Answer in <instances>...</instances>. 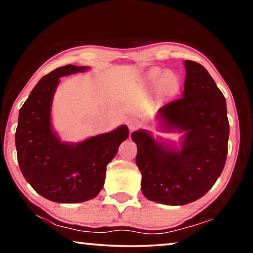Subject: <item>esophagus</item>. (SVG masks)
I'll list each match as a JSON object with an SVG mask.
<instances>
[{"label":"esophagus","mask_w":253,"mask_h":253,"mask_svg":"<svg viewBox=\"0 0 253 253\" xmlns=\"http://www.w3.org/2000/svg\"><path fill=\"white\" fill-rule=\"evenodd\" d=\"M140 127V124L139 122L135 121V119H131V121L128 122V128H129V131H134L136 129H138V128Z\"/></svg>","instance_id":"obj_1"}]
</instances>
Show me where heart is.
<instances>
[{"mask_svg": "<svg viewBox=\"0 0 253 253\" xmlns=\"http://www.w3.org/2000/svg\"><path fill=\"white\" fill-rule=\"evenodd\" d=\"M147 80L149 81L151 84H157L160 83V81L163 79V83H164V87L166 89H174L176 87V84H177V80H176V77L173 74V72H163V70L158 69V68H153L148 71V74L146 76Z\"/></svg>", "mask_w": 253, "mask_h": 253, "instance_id": "1", "label": "heart"}]
</instances>
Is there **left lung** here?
Instances as JSON below:
<instances>
[{"instance_id": "8db88e82", "label": "left lung", "mask_w": 253, "mask_h": 253, "mask_svg": "<svg viewBox=\"0 0 253 253\" xmlns=\"http://www.w3.org/2000/svg\"><path fill=\"white\" fill-rule=\"evenodd\" d=\"M182 97L157 111L158 128L179 132L178 146L136 130V164L145 198L165 205H184L202 198L224 169L229 121L226 101L215 81L200 63L185 60Z\"/></svg>"}]
</instances>
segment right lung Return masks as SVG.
<instances>
[{"label": "right lung", "instance_id": "1", "mask_svg": "<svg viewBox=\"0 0 253 253\" xmlns=\"http://www.w3.org/2000/svg\"><path fill=\"white\" fill-rule=\"evenodd\" d=\"M89 67L68 65L44 76L20 109L15 146L24 178L41 196L57 203L95 199L105 183L106 168L127 139L126 125L79 143L62 142L51 123L60 78Z\"/></svg>", "mask_w": 253, "mask_h": 253}]
</instances>
